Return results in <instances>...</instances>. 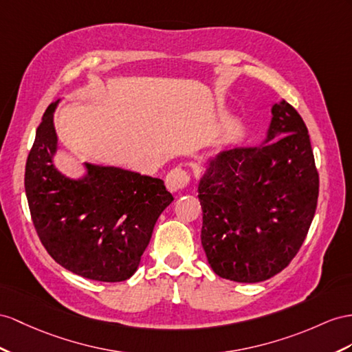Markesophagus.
I'll return each instance as SVG.
<instances>
[{
  "instance_id": "obj_1",
  "label": "esophagus",
  "mask_w": 352,
  "mask_h": 352,
  "mask_svg": "<svg viewBox=\"0 0 352 352\" xmlns=\"http://www.w3.org/2000/svg\"><path fill=\"white\" fill-rule=\"evenodd\" d=\"M188 183H190V174L183 168L170 169L165 178L166 188L170 192H182L188 186Z\"/></svg>"
}]
</instances>
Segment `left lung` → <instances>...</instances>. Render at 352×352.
Segmentation results:
<instances>
[{
    "label": "left lung",
    "instance_id": "1",
    "mask_svg": "<svg viewBox=\"0 0 352 352\" xmlns=\"http://www.w3.org/2000/svg\"><path fill=\"white\" fill-rule=\"evenodd\" d=\"M263 147L224 151L197 187L202 247L212 270L236 283L281 272L299 253L317 210L320 178L308 128L275 104Z\"/></svg>",
    "mask_w": 352,
    "mask_h": 352
}]
</instances>
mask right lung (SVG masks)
<instances>
[{
  "instance_id": "add662e5",
  "label": "right lung",
  "mask_w": 352,
  "mask_h": 352,
  "mask_svg": "<svg viewBox=\"0 0 352 352\" xmlns=\"http://www.w3.org/2000/svg\"><path fill=\"white\" fill-rule=\"evenodd\" d=\"M49 105L25 166V192L35 232L56 263L80 276L119 283L133 275L156 220L174 201L159 178L89 165L74 182L52 165L56 151Z\"/></svg>"
}]
</instances>
